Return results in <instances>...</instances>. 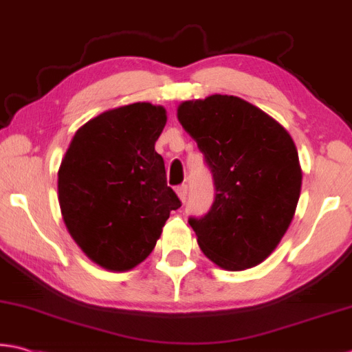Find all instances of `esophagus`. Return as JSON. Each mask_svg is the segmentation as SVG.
<instances>
[{
  "mask_svg": "<svg viewBox=\"0 0 352 352\" xmlns=\"http://www.w3.org/2000/svg\"><path fill=\"white\" fill-rule=\"evenodd\" d=\"M177 194H178V199L182 200V202H185L186 197H188V186L186 185H180L177 188Z\"/></svg>",
  "mask_w": 352,
  "mask_h": 352,
  "instance_id": "esophagus-1",
  "label": "esophagus"
}]
</instances>
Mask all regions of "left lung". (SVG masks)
<instances>
[{"instance_id": "8db88e82", "label": "left lung", "mask_w": 352, "mask_h": 352, "mask_svg": "<svg viewBox=\"0 0 352 352\" xmlns=\"http://www.w3.org/2000/svg\"><path fill=\"white\" fill-rule=\"evenodd\" d=\"M177 117L214 178L208 214L189 219L200 250L227 271L260 265L298 206L302 169L294 141L265 111L233 96L182 102Z\"/></svg>"}]
</instances>
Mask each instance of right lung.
Returning a JSON list of instances; mask_svg holds the SVG:
<instances>
[{
  "instance_id": "obj_1",
  "label": "right lung",
  "mask_w": 352,
  "mask_h": 352,
  "mask_svg": "<svg viewBox=\"0 0 352 352\" xmlns=\"http://www.w3.org/2000/svg\"><path fill=\"white\" fill-rule=\"evenodd\" d=\"M167 116L138 102L78 128L58 170V199L70 236L94 263L124 272L142 263L172 210L180 208L155 152Z\"/></svg>"
}]
</instances>
